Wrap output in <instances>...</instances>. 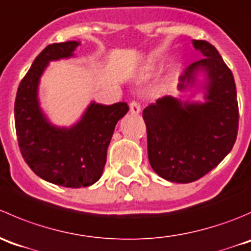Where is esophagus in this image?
Here are the masks:
<instances>
[{
	"label": "esophagus",
	"instance_id": "1",
	"mask_svg": "<svg viewBox=\"0 0 251 251\" xmlns=\"http://www.w3.org/2000/svg\"><path fill=\"white\" fill-rule=\"evenodd\" d=\"M129 108H130V112L133 113V115H138V113H140V111H141L140 103L136 102V101H133V102H130V105H129Z\"/></svg>",
	"mask_w": 251,
	"mask_h": 251
}]
</instances>
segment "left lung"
Wrapping results in <instances>:
<instances>
[{
    "label": "left lung",
    "instance_id": "1",
    "mask_svg": "<svg viewBox=\"0 0 251 251\" xmlns=\"http://www.w3.org/2000/svg\"><path fill=\"white\" fill-rule=\"evenodd\" d=\"M193 46L204 58L187 67L179 76L178 90L200 89L204 102L167 95L143 111L151 167L163 179L175 183L194 182L213 170L230 152L238 133L232 72L207 41L193 40Z\"/></svg>",
    "mask_w": 251,
    "mask_h": 251
}]
</instances>
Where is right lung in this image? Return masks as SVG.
<instances>
[{
	"label": "right lung",
	"mask_w": 251,
	"mask_h": 251,
	"mask_svg": "<svg viewBox=\"0 0 251 251\" xmlns=\"http://www.w3.org/2000/svg\"><path fill=\"white\" fill-rule=\"evenodd\" d=\"M79 41L52 44L34 59L19 84L14 121L24 161L35 175L66 188L89 187L102 176L107 148L118 121L129 111L126 102H91L71 126L52 125L40 107L39 84L50 62L74 57Z\"/></svg>",
	"instance_id": "add662e5"
}]
</instances>
